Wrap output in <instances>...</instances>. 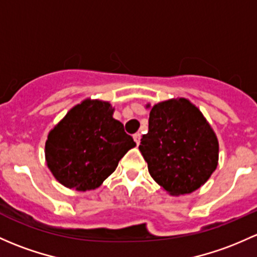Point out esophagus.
<instances>
[{
  "instance_id": "34e87169",
  "label": "esophagus",
  "mask_w": 257,
  "mask_h": 257,
  "mask_svg": "<svg viewBox=\"0 0 257 257\" xmlns=\"http://www.w3.org/2000/svg\"><path fill=\"white\" fill-rule=\"evenodd\" d=\"M140 138H142V136H140V133H136V134H134V136H133V139H134V142L137 143V145H139Z\"/></svg>"
}]
</instances>
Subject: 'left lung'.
<instances>
[{"label":"left lung","instance_id":"8db88e82","mask_svg":"<svg viewBox=\"0 0 257 257\" xmlns=\"http://www.w3.org/2000/svg\"><path fill=\"white\" fill-rule=\"evenodd\" d=\"M139 149L151 177L171 194L196 191L218 165V140L206 118L188 99L155 104L150 110L149 132Z\"/></svg>","mask_w":257,"mask_h":257}]
</instances>
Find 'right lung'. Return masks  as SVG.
<instances>
[{
  "label": "right lung",
  "mask_w": 257,
  "mask_h": 257,
  "mask_svg": "<svg viewBox=\"0 0 257 257\" xmlns=\"http://www.w3.org/2000/svg\"><path fill=\"white\" fill-rule=\"evenodd\" d=\"M112 114L108 102L86 99L50 132L45 159L61 185L77 191L94 190L114 171L126 151L136 147Z\"/></svg>",
  "instance_id": "add662e5"
}]
</instances>
